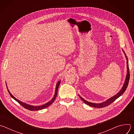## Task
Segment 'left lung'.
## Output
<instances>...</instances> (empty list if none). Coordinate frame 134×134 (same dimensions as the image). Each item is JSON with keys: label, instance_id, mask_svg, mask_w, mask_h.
Segmentation results:
<instances>
[{"label": "left lung", "instance_id": "left-lung-1", "mask_svg": "<svg viewBox=\"0 0 134 134\" xmlns=\"http://www.w3.org/2000/svg\"><path fill=\"white\" fill-rule=\"evenodd\" d=\"M122 51L125 55V57L126 58V60H127V74L126 75V80L125 81V83L121 88V90L115 95H114L113 97H111V98L109 99L108 100H107L106 101L103 102L102 103H91V102H89L87 101H86L85 100H84L83 98H82L80 95H79V97H80V98L81 99V100L86 104L91 106L92 107H94V108H103L105 107H107L109 105H110V104H111L113 102H114L117 99H118L119 97H120L121 95L125 92L128 85V83H129V77H130V74H129V65H128V58L126 54V53H125V51L123 50Z\"/></svg>", "mask_w": 134, "mask_h": 134}]
</instances>
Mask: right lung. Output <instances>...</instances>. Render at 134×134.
I'll use <instances>...</instances> for the list:
<instances>
[{"label":"right lung","mask_w":134,"mask_h":134,"mask_svg":"<svg viewBox=\"0 0 134 134\" xmlns=\"http://www.w3.org/2000/svg\"><path fill=\"white\" fill-rule=\"evenodd\" d=\"M60 81H59L58 83H57V85H56V87H55V93H54V96L53 97V98L49 101L48 102V103L43 104V105H40V106H33V105H29V104H26L25 103H23L20 101H19L18 100H17V99H16L13 95L10 93L9 91L8 90L7 87V90H8V92L9 93V94H10V97L13 98L15 100H16L18 103H20L22 107H23L24 108L27 109V110H29L30 111H35V110H42V109H43L44 108H46L47 107H49V105H50L53 102V101H54V100L55 99V98L57 97V92H58V87H59V86L60 85Z\"/></svg>","instance_id":"right-lung-1"}]
</instances>
